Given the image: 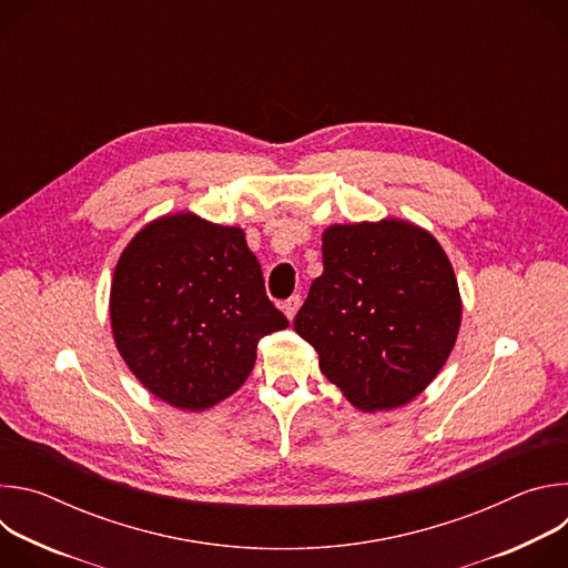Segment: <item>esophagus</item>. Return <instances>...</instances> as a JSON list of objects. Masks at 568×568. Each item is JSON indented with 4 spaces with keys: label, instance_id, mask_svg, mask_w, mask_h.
Returning a JSON list of instances; mask_svg holds the SVG:
<instances>
[{
    "label": "esophagus",
    "instance_id": "obj_1",
    "mask_svg": "<svg viewBox=\"0 0 568 568\" xmlns=\"http://www.w3.org/2000/svg\"><path fill=\"white\" fill-rule=\"evenodd\" d=\"M298 307H301V296L298 294H294V296H290L285 303H283V312H285V316L292 321L294 316H296V312H298Z\"/></svg>",
    "mask_w": 568,
    "mask_h": 568
}]
</instances>
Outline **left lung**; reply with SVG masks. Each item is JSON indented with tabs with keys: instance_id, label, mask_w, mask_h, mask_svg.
Listing matches in <instances>:
<instances>
[{
	"instance_id": "1",
	"label": "left lung",
	"mask_w": 568,
	"mask_h": 568,
	"mask_svg": "<svg viewBox=\"0 0 568 568\" xmlns=\"http://www.w3.org/2000/svg\"><path fill=\"white\" fill-rule=\"evenodd\" d=\"M323 274L294 331L318 368L362 412L395 409L445 366L460 328V294L438 240L404 220L323 231Z\"/></svg>"
}]
</instances>
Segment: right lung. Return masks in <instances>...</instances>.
<instances>
[{
  "instance_id": "right-lung-1",
  "label": "right lung",
  "mask_w": 568,
  "mask_h": 568,
  "mask_svg": "<svg viewBox=\"0 0 568 568\" xmlns=\"http://www.w3.org/2000/svg\"><path fill=\"white\" fill-rule=\"evenodd\" d=\"M110 318L134 377L184 412L235 393L258 342L290 326L265 294L245 231L195 213L159 217L130 240L114 270Z\"/></svg>"
}]
</instances>
